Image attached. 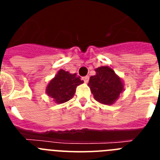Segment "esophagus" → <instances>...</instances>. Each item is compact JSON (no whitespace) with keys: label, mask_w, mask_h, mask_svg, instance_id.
Returning <instances> with one entry per match:
<instances>
[{"label":"esophagus","mask_w":160,"mask_h":160,"mask_svg":"<svg viewBox=\"0 0 160 160\" xmlns=\"http://www.w3.org/2000/svg\"><path fill=\"white\" fill-rule=\"evenodd\" d=\"M89 78H90L89 76H85V77L82 78V80L84 81L85 83H87L89 82Z\"/></svg>","instance_id":"1"}]
</instances>
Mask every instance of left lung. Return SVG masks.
<instances>
[{
	"label": "left lung",
	"instance_id": "1",
	"mask_svg": "<svg viewBox=\"0 0 160 160\" xmlns=\"http://www.w3.org/2000/svg\"><path fill=\"white\" fill-rule=\"evenodd\" d=\"M95 72L88 83L91 93L98 102L112 105L124 90L122 80L109 66L97 68Z\"/></svg>",
	"mask_w": 160,
	"mask_h": 160
}]
</instances>
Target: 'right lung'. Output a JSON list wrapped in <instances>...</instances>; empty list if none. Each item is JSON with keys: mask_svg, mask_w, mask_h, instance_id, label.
I'll list each match as a JSON object with an SVG mask.
<instances>
[{"mask_svg": "<svg viewBox=\"0 0 160 160\" xmlns=\"http://www.w3.org/2000/svg\"><path fill=\"white\" fill-rule=\"evenodd\" d=\"M82 83L83 81L76 73L72 74L60 70L49 82L46 92L47 95L53 98L55 102L61 104L71 99L75 94L76 87Z\"/></svg>", "mask_w": 160, "mask_h": 160, "instance_id": "1", "label": "right lung"}]
</instances>
